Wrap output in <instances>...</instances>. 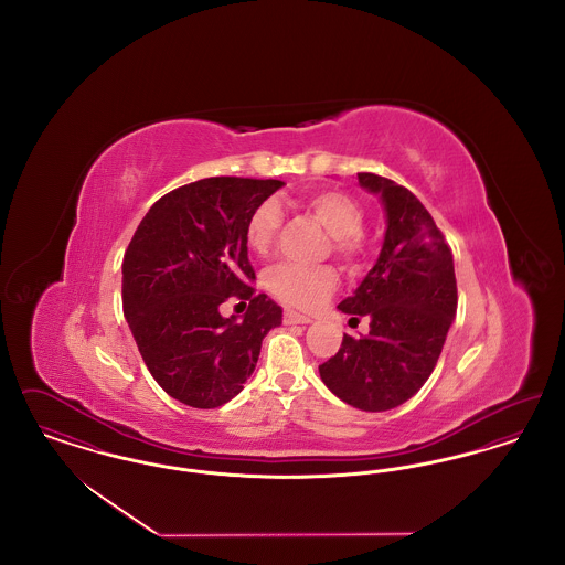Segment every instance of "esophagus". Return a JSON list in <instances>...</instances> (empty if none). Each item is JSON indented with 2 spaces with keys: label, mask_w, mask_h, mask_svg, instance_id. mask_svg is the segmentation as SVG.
I'll return each mask as SVG.
<instances>
[{
  "label": "esophagus",
  "mask_w": 565,
  "mask_h": 565,
  "mask_svg": "<svg viewBox=\"0 0 565 565\" xmlns=\"http://www.w3.org/2000/svg\"><path fill=\"white\" fill-rule=\"evenodd\" d=\"M284 322L286 323H311L313 320L309 316H302V313H296V311H286L284 313Z\"/></svg>",
  "instance_id": "34e87169"
}]
</instances>
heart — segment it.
<instances>
[{
  "label": "heart",
  "instance_id": "b5f03b06",
  "mask_svg": "<svg viewBox=\"0 0 565 565\" xmlns=\"http://www.w3.org/2000/svg\"><path fill=\"white\" fill-rule=\"evenodd\" d=\"M307 210L316 215L326 231L334 237V247L341 256L350 258L360 245V231L364 222L362 207L341 190H320L307 199ZM281 224V210L275 201L260 203L249 215L245 226L247 247L265 256L275 242ZM265 284L270 295L298 309H316L328 300L337 288V273L330 267H302L292 263H279L267 270Z\"/></svg>",
  "mask_w": 565,
  "mask_h": 565
}]
</instances>
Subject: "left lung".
Listing matches in <instances>:
<instances>
[{
  "label": "left lung",
  "instance_id": "left-lung-1",
  "mask_svg": "<svg viewBox=\"0 0 565 565\" xmlns=\"http://www.w3.org/2000/svg\"><path fill=\"white\" fill-rule=\"evenodd\" d=\"M358 184L379 196L385 235L375 267L339 311L369 320L364 337L343 334L323 362V385L360 411H390L413 398L431 375L456 320L454 254L428 210L411 190L375 173Z\"/></svg>",
  "mask_w": 565,
  "mask_h": 565
}]
</instances>
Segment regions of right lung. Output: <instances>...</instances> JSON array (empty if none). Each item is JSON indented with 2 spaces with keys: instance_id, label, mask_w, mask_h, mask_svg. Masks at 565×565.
Returning <instances> with one entry per match:
<instances>
[{
  "instance_id": "obj_1",
  "label": "right lung",
  "mask_w": 565,
  "mask_h": 565,
  "mask_svg": "<svg viewBox=\"0 0 565 565\" xmlns=\"http://www.w3.org/2000/svg\"><path fill=\"white\" fill-rule=\"evenodd\" d=\"M279 180L205 178L171 190L143 215L122 260L125 320L150 375L194 408L233 401L252 376L281 307L254 296L245 226ZM248 313L224 319L228 296Z\"/></svg>"
}]
</instances>
